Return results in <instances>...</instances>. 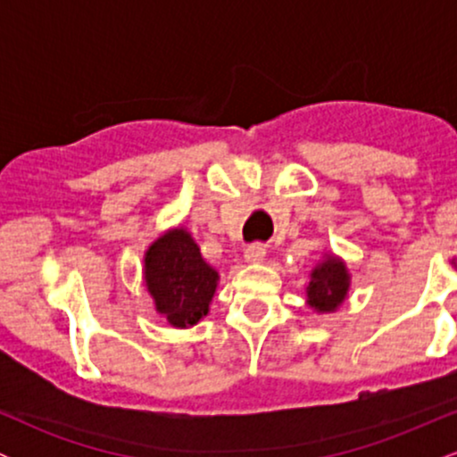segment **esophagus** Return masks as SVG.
Returning a JSON list of instances; mask_svg holds the SVG:
<instances>
[{"mask_svg":"<svg viewBox=\"0 0 457 457\" xmlns=\"http://www.w3.org/2000/svg\"><path fill=\"white\" fill-rule=\"evenodd\" d=\"M264 258H266L264 245L253 243L245 249V262H249V264H260V262H264Z\"/></svg>","mask_w":457,"mask_h":457,"instance_id":"1","label":"esophagus"}]
</instances>
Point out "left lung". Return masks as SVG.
Segmentation results:
<instances>
[{
	"label": "left lung",
	"instance_id": "1",
	"mask_svg": "<svg viewBox=\"0 0 457 457\" xmlns=\"http://www.w3.org/2000/svg\"><path fill=\"white\" fill-rule=\"evenodd\" d=\"M307 283V305L318 313L337 312L350 290V272L337 255H327L318 262Z\"/></svg>",
	"mask_w": 457,
	"mask_h": 457
}]
</instances>
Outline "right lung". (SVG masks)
I'll list each match as a JSON object with an SVG mask.
<instances>
[{
  "label": "right lung",
  "mask_w": 457,
  "mask_h": 457,
  "mask_svg": "<svg viewBox=\"0 0 457 457\" xmlns=\"http://www.w3.org/2000/svg\"><path fill=\"white\" fill-rule=\"evenodd\" d=\"M219 272L206 264L185 228L170 229L148 246L144 283L156 313L176 328H188L208 313Z\"/></svg>",
  "instance_id": "add662e5"
}]
</instances>
